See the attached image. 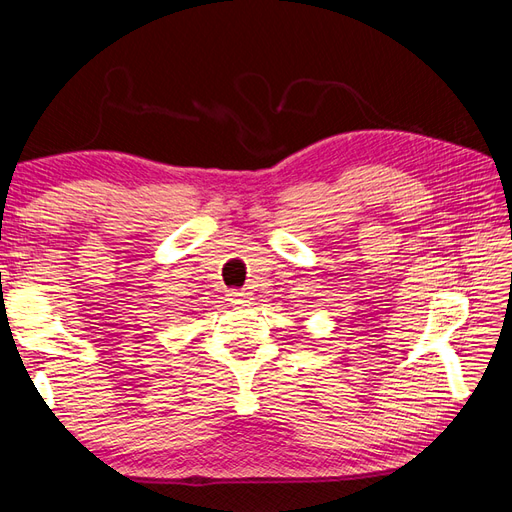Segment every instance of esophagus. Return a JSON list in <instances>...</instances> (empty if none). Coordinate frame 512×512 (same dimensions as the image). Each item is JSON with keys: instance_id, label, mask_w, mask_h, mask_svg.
<instances>
[{"instance_id": "34e87169", "label": "esophagus", "mask_w": 512, "mask_h": 512, "mask_svg": "<svg viewBox=\"0 0 512 512\" xmlns=\"http://www.w3.org/2000/svg\"><path fill=\"white\" fill-rule=\"evenodd\" d=\"M228 301L232 305H252L254 297L247 290H235V292H228Z\"/></svg>"}]
</instances>
